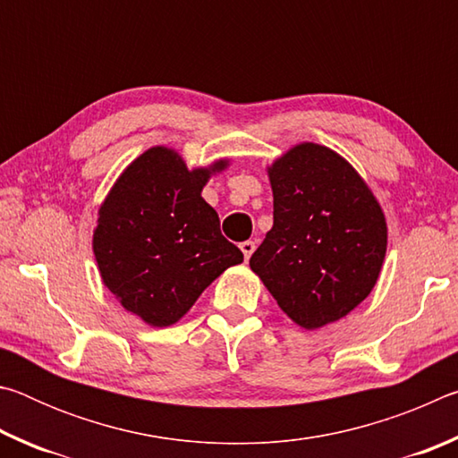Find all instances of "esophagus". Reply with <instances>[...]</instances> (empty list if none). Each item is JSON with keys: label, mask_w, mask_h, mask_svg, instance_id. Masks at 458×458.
<instances>
[{"label": "esophagus", "mask_w": 458, "mask_h": 458, "mask_svg": "<svg viewBox=\"0 0 458 458\" xmlns=\"http://www.w3.org/2000/svg\"><path fill=\"white\" fill-rule=\"evenodd\" d=\"M254 248H257V242H252V240H246V242H242V244H240V250H242V252H244V259H246V260L252 257Z\"/></svg>", "instance_id": "34e87169"}]
</instances>
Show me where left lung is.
<instances>
[{"mask_svg":"<svg viewBox=\"0 0 458 458\" xmlns=\"http://www.w3.org/2000/svg\"><path fill=\"white\" fill-rule=\"evenodd\" d=\"M273 228L250 268L303 329L339 321L382 273L386 216L350 161L319 143H299L267 167Z\"/></svg>","mask_w":458,"mask_h":458,"instance_id":"obj_1","label":"left lung"}]
</instances>
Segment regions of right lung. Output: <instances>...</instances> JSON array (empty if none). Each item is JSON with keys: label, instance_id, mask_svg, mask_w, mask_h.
Masks as SVG:
<instances>
[{"label": "right lung", "instance_id": "right-lung-1", "mask_svg": "<svg viewBox=\"0 0 458 458\" xmlns=\"http://www.w3.org/2000/svg\"><path fill=\"white\" fill-rule=\"evenodd\" d=\"M230 159L190 169L172 147H151L125 167L98 208L92 252L114 299L151 327L182 319L244 254L201 198Z\"/></svg>", "mask_w": 458, "mask_h": 458}]
</instances>
